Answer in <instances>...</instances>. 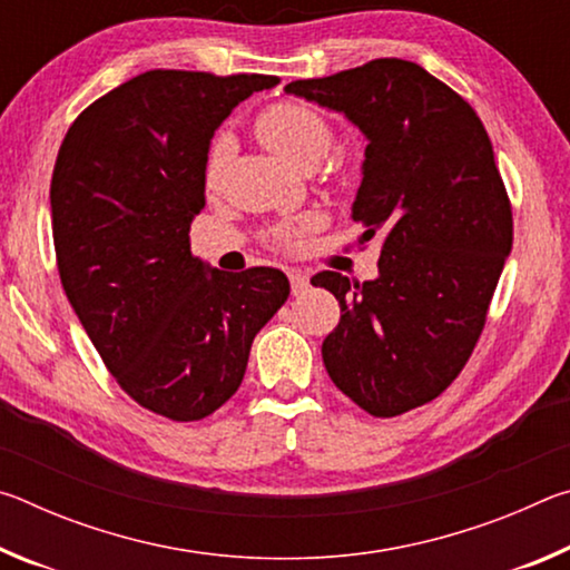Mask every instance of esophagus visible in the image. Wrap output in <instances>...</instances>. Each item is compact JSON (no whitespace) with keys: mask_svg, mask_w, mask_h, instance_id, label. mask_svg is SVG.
<instances>
[{"mask_svg":"<svg viewBox=\"0 0 570 570\" xmlns=\"http://www.w3.org/2000/svg\"><path fill=\"white\" fill-rule=\"evenodd\" d=\"M288 282H292V292H294V296L304 294L306 288H308V276H306L304 272H298V268H292V272H288Z\"/></svg>","mask_w":570,"mask_h":570,"instance_id":"esophagus-1","label":"esophagus"}]
</instances>
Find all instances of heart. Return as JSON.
I'll use <instances>...</instances> for the list:
<instances>
[{
	"instance_id": "heart-1",
	"label": "heart",
	"mask_w": 570,
	"mask_h": 570,
	"mask_svg": "<svg viewBox=\"0 0 570 570\" xmlns=\"http://www.w3.org/2000/svg\"><path fill=\"white\" fill-rule=\"evenodd\" d=\"M256 135L278 160L296 170H312L330 153L334 132L320 112L298 102H278L256 118ZM230 142L226 135L214 140L206 160V183L216 186L228 160ZM306 226V224H304ZM272 240L282 248L298 244V228H278Z\"/></svg>"
}]
</instances>
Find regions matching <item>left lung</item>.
Segmentation results:
<instances>
[{"instance_id":"left-lung-1","label":"left lung","mask_w":570,"mask_h":570,"mask_svg":"<svg viewBox=\"0 0 570 570\" xmlns=\"http://www.w3.org/2000/svg\"><path fill=\"white\" fill-rule=\"evenodd\" d=\"M286 95L344 115L364 135L352 218L382 238L377 276L312 278L340 302L324 366L374 417L435 400L485 326L513 246V214L475 110L420 65L382 57Z\"/></svg>"}]
</instances>
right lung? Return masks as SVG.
I'll use <instances>...</instances> for the list:
<instances>
[{
  "instance_id": "1",
  "label": "right lung",
  "mask_w": 570,
  "mask_h": 570,
  "mask_svg": "<svg viewBox=\"0 0 570 570\" xmlns=\"http://www.w3.org/2000/svg\"><path fill=\"white\" fill-rule=\"evenodd\" d=\"M278 77L150 70L95 100L57 153V268L105 366L142 407L204 420L234 397L254 336L288 298L278 268L190 254L206 160L238 102Z\"/></svg>"
}]
</instances>
